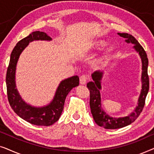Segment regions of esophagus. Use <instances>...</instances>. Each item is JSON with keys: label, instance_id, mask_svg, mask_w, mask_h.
<instances>
[{"label": "esophagus", "instance_id": "esophagus-1", "mask_svg": "<svg viewBox=\"0 0 154 154\" xmlns=\"http://www.w3.org/2000/svg\"><path fill=\"white\" fill-rule=\"evenodd\" d=\"M88 76L85 75H81V77H80V83L81 84V85H85L86 83V82L88 81Z\"/></svg>", "mask_w": 154, "mask_h": 154}]
</instances>
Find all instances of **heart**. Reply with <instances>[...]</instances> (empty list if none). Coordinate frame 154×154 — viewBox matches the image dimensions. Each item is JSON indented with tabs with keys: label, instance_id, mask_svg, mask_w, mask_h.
Returning a JSON list of instances; mask_svg holds the SVG:
<instances>
[{
	"label": "heart",
	"instance_id": "heart-1",
	"mask_svg": "<svg viewBox=\"0 0 154 154\" xmlns=\"http://www.w3.org/2000/svg\"><path fill=\"white\" fill-rule=\"evenodd\" d=\"M105 45H106V42L104 41H102V40L96 41L92 43V48L95 50H100L102 49ZM113 52H114V48H113V46H109V47L106 48V50H104V54H103V56L101 60H106V59L110 57L112 55Z\"/></svg>",
	"mask_w": 154,
	"mask_h": 154
}]
</instances>
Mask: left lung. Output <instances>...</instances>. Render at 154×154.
I'll return each instance as SVG.
<instances>
[{"label": "left lung", "instance_id": "1", "mask_svg": "<svg viewBox=\"0 0 154 154\" xmlns=\"http://www.w3.org/2000/svg\"><path fill=\"white\" fill-rule=\"evenodd\" d=\"M120 36L125 38V42L128 43L134 44V48L140 54L142 63V90L140 97L138 99V105L136 106L133 112L128 116L121 118H113L109 116L104 112L101 104L100 90L101 80L103 77V72L100 71H96L92 74L93 81L89 82L87 84V87L90 90V106L91 113L94 122L98 125L103 127L105 129H118L125 127L135 121L137 119L141 112L143 110L145 100L148 94L149 89V79L148 75V64L149 61L146 52L142 46L139 43L135 38L132 35L126 33H118Z\"/></svg>", "mask_w": 154, "mask_h": 154}]
</instances>
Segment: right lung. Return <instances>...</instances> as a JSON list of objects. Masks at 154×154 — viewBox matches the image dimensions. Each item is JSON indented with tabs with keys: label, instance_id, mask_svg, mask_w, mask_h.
Instances as JSON below:
<instances>
[{
	"label": "right lung",
	"instance_id": "right-lung-1",
	"mask_svg": "<svg viewBox=\"0 0 154 154\" xmlns=\"http://www.w3.org/2000/svg\"><path fill=\"white\" fill-rule=\"evenodd\" d=\"M39 40L52 41V38L45 32L34 31L19 41L14 48L10 55L9 66L6 73L7 94L10 106L19 116L33 125L49 126L60 119L64 109L67 94L73 88L79 85V78L78 75H73L62 81L56 90L53 100L47 106L35 107L26 104L21 97L16 88V66L21 53L29 43Z\"/></svg>",
	"mask_w": 154,
	"mask_h": 154
}]
</instances>
